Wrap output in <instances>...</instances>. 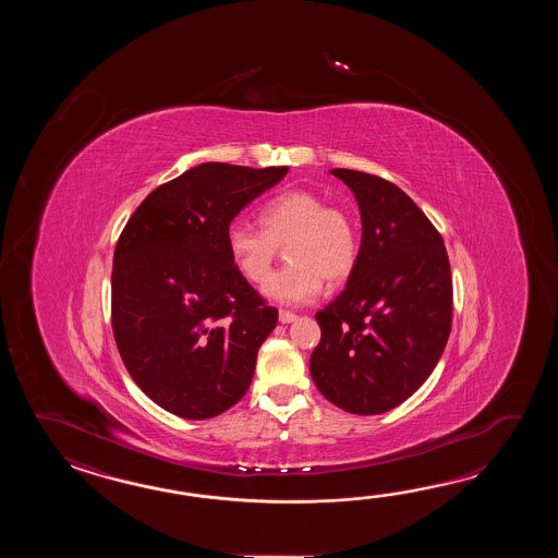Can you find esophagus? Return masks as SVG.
<instances>
[{
	"mask_svg": "<svg viewBox=\"0 0 558 558\" xmlns=\"http://www.w3.org/2000/svg\"><path fill=\"white\" fill-rule=\"evenodd\" d=\"M279 320H281L283 325H287V323L296 320V315L295 313H291V311H279Z\"/></svg>",
	"mask_w": 558,
	"mask_h": 558,
	"instance_id": "esophagus-1",
	"label": "esophagus"
}]
</instances>
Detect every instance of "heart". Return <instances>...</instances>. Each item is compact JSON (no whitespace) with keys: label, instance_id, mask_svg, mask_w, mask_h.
I'll return each mask as SVG.
<instances>
[{"label":"heart","instance_id":"1","mask_svg":"<svg viewBox=\"0 0 558 558\" xmlns=\"http://www.w3.org/2000/svg\"><path fill=\"white\" fill-rule=\"evenodd\" d=\"M263 229L233 221L227 227V250L239 271L262 283L284 245L289 265L271 275L263 291L279 303L303 305L319 295L323 281L337 284L355 269L359 231L353 217L327 205L319 193L289 190L259 209Z\"/></svg>","mask_w":558,"mask_h":558}]
</instances>
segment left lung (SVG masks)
I'll use <instances>...</instances> for the list:
<instances>
[{"instance_id": "left-lung-1", "label": "left lung", "mask_w": 558, "mask_h": 558, "mask_svg": "<svg viewBox=\"0 0 558 558\" xmlns=\"http://www.w3.org/2000/svg\"><path fill=\"white\" fill-rule=\"evenodd\" d=\"M355 193L363 235L343 293L315 315L308 363L325 399L355 415L407 401L437 367L451 335L452 277L439 231L387 179L331 169Z\"/></svg>"}]
</instances>
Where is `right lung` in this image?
<instances>
[{"label": "right lung", "instance_id": "add662e5", "mask_svg": "<svg viewBox=\"0 0 558 558\" xmlns=\"http://www.w3.org/2000/svg\"><path fill=\"white\" fill-rule=\"evenodd\" d=\"M289 167L202 163L151 191L119 235L111 327L119 355L154 403L211 418L250 389L277 325L227 250V227Z\"/></svg>", "mask_w": 558, "mask_h": 558}]
</instances>
